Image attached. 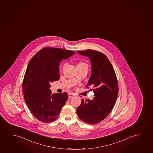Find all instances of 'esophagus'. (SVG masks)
Here are the masks:
<instances>
[{"label": "esophagus", "mask_w": 153, "mask_h": 153, "mask_svg": "<svg viewBox=\"0 0 153 153\" xmlns=\"http://www.w3.org/2000/svg\"><path fill=\"white\" fill-rule=\"evenodd\" d=\"M74 96H75V95L73 94H72V93H69V94H68V97H69V98L74 97Z\"/></svg>", "instance_id": "34e87169"}]
</instances>
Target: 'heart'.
<instances>
[{"label": "heart", "instance_id": "heart-1", "mask_svg": "<svg viewBox=\"0 0 153 153\" xmlns=\"http://www.w3.org/2000/svg\"><path fill=\"white\" fill-rule=\"evenodd\" d=\"M79 64H83V63H79Z\"/></svg>", "mask_w": 153, "mask_h": 153}]
</instances>
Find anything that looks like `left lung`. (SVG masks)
Segmentation results:
<instances>
[{
    "mask_svg": "<svg viewBox=\"0 0 153 153\" xmlns=\"http://www.w3.org/2000/svg\"><path fill=\"white\" fill-rule=\"evenodd\" d=\"M88 57L91 62V74L86 88L94 89L93 100L81 99L76 109L77 116L88 124H98L108 116L117 98L118 81L112 64L102 53L93 50L77 51Z\"/></svg>",
    "mask_w": 153,
    "mask_h": 153,
    "instance_id": "1",
    "label": "left lung"
}]
</instances>
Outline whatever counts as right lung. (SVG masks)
<instances>
[{"mask_svg":"<svg viewBox=\"0 0 153 153\" xmlns=\"http://www.w3.org/2000/svg\"><path fill=\"white\" fill-rule=\"evenodd\" d=\"M75 53L73 51L46 47L30 60L24 77L23 92L31 113L41 122L55 121L66 104L68 93L52 94L50 83L59 79L60 62Z\"/></svg>","mask_w":153,"mask_h":153,"instance_id":"1","label":"right lung"}]
</instances>
